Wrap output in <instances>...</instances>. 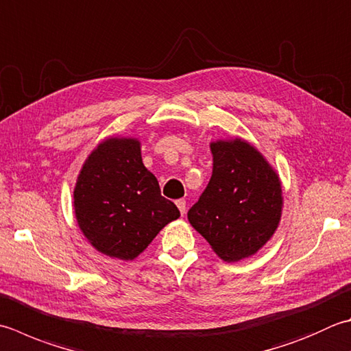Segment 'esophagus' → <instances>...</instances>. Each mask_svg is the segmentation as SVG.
I'll return each mask as SVG.
<instances>
[{
  "label": "esophagus",
  "instance_id": "obj_1",
  "mask_svg": "<svg viewBox=\"0 0 351 351\" xmlns=\"http://www.w3.org/2000/svg\"><path fill=\"white\" fill-rule=\"evenodd\" d=\"M176 207L180 208V211H181V215H182V216L185 215V211H187V204H185L184 199H178V201H176Z\"/></svg>",
  "mask_w": 351,
  "mask_h": 351
}]
</instances>
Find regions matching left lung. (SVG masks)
<instances>
[{"label": "left lung", "mask_w": 351, "mask_h": 351, "mask_svg": "<svg viewBox=\"0 0 351 351\" xmlns=\"http://www.w3.org/2000/svg\"><path fill=\"white\" fill-rule=\"evenodd\" d=\"M211 180L189 222L223 262L254 256L278 228L283 208L277 171L242 138L217 140Z\"/></svg>", "instance_id": "obj_1"}]
</instances>
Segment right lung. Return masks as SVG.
Instances as JSON below:
<instances>
[{
    "label": "right lung",
    "mask_w": 351,
    "mask_h": 351,
    "mask_svg": "<svg viewBox=\"0 0 351 351\" xmlns=\"http://www.w3.org/2000/svg\"><path fill=\"white\" fill-rule=\"evenodd\" d=\"M79 228L99 252L134 260L164 226L180 217L144 167L136 138L101 141L82 167L74 187Z\"/></svg>",
    "instance_id": "right-lung-1"
}]
</instances>
